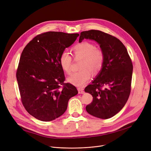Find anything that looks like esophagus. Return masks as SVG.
<instances>
[{"label": "esophagus", "mask_w": 151, "mask_h": 151, "mask_svg": "<svg viewBox=\"0 0 151 151\" xmlns=\"http://www.w3.org/2000/svg\"><path fill=\"white\" fill-rule=\"evenodd\" d=\"M78 93H83L84 92V89L81 88H78Z\"/></svg>", "instance_id": "esophagus-1"}]
</instances>
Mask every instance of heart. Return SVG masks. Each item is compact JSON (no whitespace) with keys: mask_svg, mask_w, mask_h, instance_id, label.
<instances>
[{"mask_svg":"<svg viewBox=\"0 0 151 151\" xmlns=\"http://www.w3.org/2000/svg\"><path fill=\"white\" fill-rule=\"evenodd\" d=\"M75 59H82L80 64L81 70L74 72L68 77V80L78 86H83L89 81L91 72L97 74L101 71L104 65L105 54L100 47H96L89 42H82L72 47ZM59 62L62 70L67 74H70L72 66V57L67 51L60 53Z\"/></svg>","mask_w":151,"mask_h":151,"instance_id":"heart-1","label":"heart"}]
</instances>
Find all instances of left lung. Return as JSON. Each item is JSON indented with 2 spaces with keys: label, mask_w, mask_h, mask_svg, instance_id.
<instances>
[{
  "label": "left lung",
  "mask_w": 151,
  "mask_h": 151,
  "mask_svg": "<svg viewBox=\"0 0 151 151\" xmlns=\"http://www.w3.org/2000/svg\"><path fill=\"white\" fill-rule=\"evenodd\" d=\"M84 38L98 42L105 54L101 71L84 89L93 97L86 109L91 115L106 119L119 112L128 100L131 91L132 62L124 45L111 35L90 30L81 32L79 42Z\"/></svg>",
  "instance_id": "left-lung-1"
}]
</instances>
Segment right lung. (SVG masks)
I'll use <instances>...</instances> for the list:
<instances>
[{
  "instance_id": "1",
  "label": "right lung",
  "mask_w": 151,
  "mask_h": 151,
  "mask_svg": "<svg viewBox=\"0 0 151 151\" xmlns=\"http://www.w3.org/2000/svg\"><path fill=\"white\" fill-rule=\"evenodd\" d=\"M78 34L47 32L34 37L24 48L17 71L22 104L27 111L42 121L54 120L65 113L69 99L78 93L65 83L59 58L72 45Z\"/></svg>"
}]
</instances>
